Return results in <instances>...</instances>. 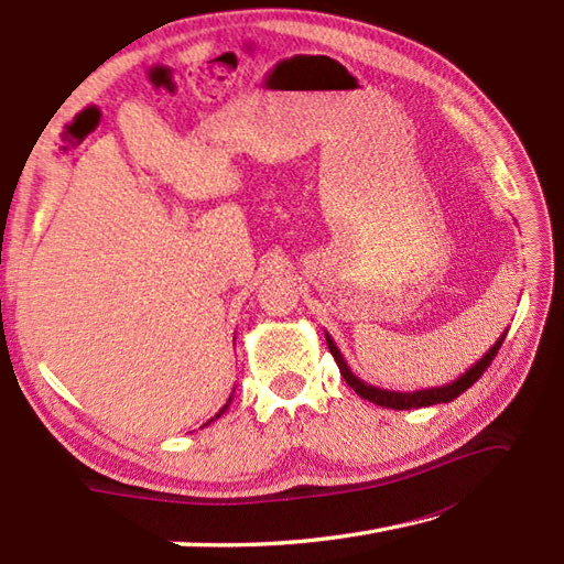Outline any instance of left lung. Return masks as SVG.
Returning a JSON list of instances; mask_svg holds the SVG:
<instances>
[{"label": "left lung", "mask_w": 564, "mask_h": 564, "mask_svg": "<svg viewBox=\"0 0 564 564\" xmlns=\"http://www.w3.org/2000/svg\"><path fill=\"white\" fill-rule=\"evenodd\" d=\"M506 333H509V329H506ZM506 333H503L499 339H496L494 347L487 351V355H484L477 364H474V367H469L465 373H462V377H459L457 381H452V383H447V386H437V389L408 391V393H403V391H386V389H379V386H371V383H367V381H361V379L357 377V373L347 367L345 357H341L339 347L335 345V339L329 337L327 333H325V337H327V347H329V351H333V357H335L337 367H339V373H341V377H345V381L351 386V389L357 391V395H361V399H367V401L377 403V405H381V408H393V411H411V408H425V405H435V403H449V401H455L459 393H465L467 389H471V386L479 381L481 373L489 369V364L494 361V357L499 355V349H501V345H503Z\"/></svg>", "instance_id": "obj_1"}]
</instances>
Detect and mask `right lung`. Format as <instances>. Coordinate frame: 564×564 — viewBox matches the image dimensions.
<instances>
[{
  "instance_id": "obj_1",
  "label": "right lung",
  "mask_w": 564,
  "mask_h": 564,
  "mask_svg": "<svg viewBox=\"0 0 564 564\" xmlns=\"http://www.w3.org/2000/svg\"><path fill=\"white\" fill-rule=\"evenodd\" d=\"M231 399H235V391H231V395H229V401H227V403H225V405H223V408H219V413H217V415H215V417H209V421H207V423H205V425H209V423H215V421H217V417H219V415H225V411H227V408H229V403H231ZM205 425H203V427H205Z\"/></svg>"
}]
</instances>
